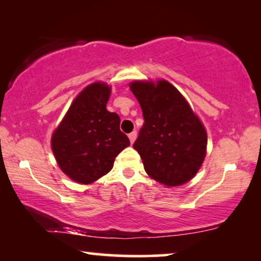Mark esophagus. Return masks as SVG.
I'll use <instances>...</instances> for the list:
<instances>
[{
	"label": "esophagus",
	"instance_id": "1",
	"mask_svg": "<svg viewBox=\"0 0 261 261\" xmlns=\"http://www.w3.org/2000/svg\"><path fill=\"white\" fill-rule=\"evenodd\" d=\"M137 132H132L130 134H128V138H129V140H130V144H134V141L137 140Z\"/></svg>",
	"mask_w": 261,
	"mask_h": 261
}]
</instances>
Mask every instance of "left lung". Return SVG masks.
I'll list each match as a JSON object with an SVG mask.
<instances>
[{
	"mask_svg": "<svg viewBox=\"0 0 261 261\" xmlns=\"http://www.w3.org/2000/svg\"><path fill=\"white\" fill-rule=\"evenodd\" d=\"M129 89L145 119L133 147L146 173L167 188L188 183L206 154L208 137L202 121L169 81H133Z\"/></svg>",
	"mask_w": 261,
	"mask_h": 261,
	"instance_id": "1",
	"label": "left lung"
}]
</instances>
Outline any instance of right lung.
Returning a JSON list of instances; mask_svg holds the SVG:
<instances>
[{"label": "right lung", "instance_id": "1", "mask_svg": "<svg viewBox=\"0 0 261 261\" xmlns=\"http://www.w3.org/2000/svg\"><path fill=\"white\" fill-rule=\"evenodd\" d=\"M112 87L94 82L71 103L53 132L51 148L60 170L80 184H91L113 169L117 154L130 145L120 117L107 110Z\"/></svg>", "mask_w": 261, "mask_h": 261}]
</instances>
